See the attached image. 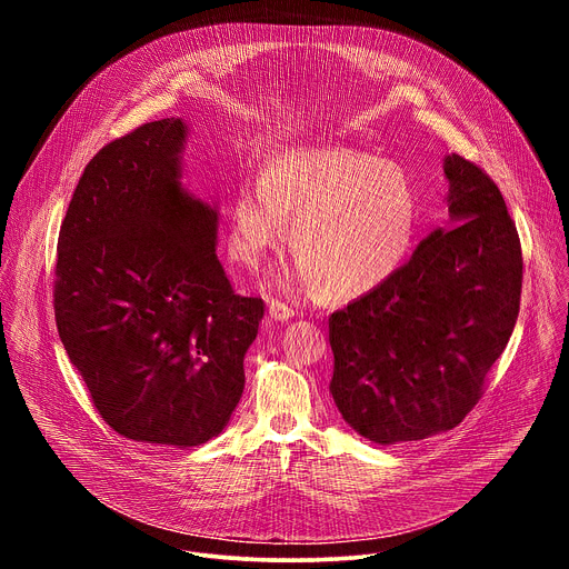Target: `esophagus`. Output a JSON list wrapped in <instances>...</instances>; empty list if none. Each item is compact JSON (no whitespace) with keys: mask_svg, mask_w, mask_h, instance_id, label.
I'll return each instance as SVG.
<instances>
[{"mask_svg":"<svg viewBox=\"0 0 569 569\" xmlns=\"http://www.w3.org/2000/svg\"><path fill=\"white\" fill-rule=\"evenodd\" d=\"M268 312H270V317L277 319V321H288L290 317H295V310H292L288 303H283L281 299H272V301L268 303Z\"/></svg>","mask_w":569,"mask_h":569,"instance_id":"obj_1","label":"esophagus"}]
</instances>
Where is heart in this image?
Segmentation results:
<instances>
[{
  "mask_svg": "<svg viewBox=\"0 0 569 569\" xmlns=\"http://www.w3.org/2000/svg\"><path fill=\"white\" fill-rule=\"evenodd\" d=\"M295 281L323 301H349L385 283L408 259L419 224V193L396 161L345 148L274 154L259 182L229 198L227 252L257 268L286 242Z\"/></svg>",
  "mask_w": 569,
  "mask_h": 569,
  "instance_id": "obj_1",
  "label": "heart"
}]
</instances>
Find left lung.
I'll use <instances>...</instances> for the list:
<instances>
[{"instance_id": "obj_1", "label": "left lung", "mask_w": 569, "mask_h": 569, "mask_svg": "<svg viewBox=\"0 0 569 569\" xmlns=\"http://www.w3.org/2000/svg\"><path fill=\"white\" fill-rule=\"evenodd\" d=\"M443 171L459 224L432 231L385 283L329 317L333 400L376 443L459 426L520 312L522 248L498 184L457 152Z\"/></svg>"}]
</instances>
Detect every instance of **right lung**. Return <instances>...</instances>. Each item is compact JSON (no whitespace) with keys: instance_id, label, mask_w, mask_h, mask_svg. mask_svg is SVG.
Here are the masks:
<instances>
[{"instance_id":"right-lung-1","label":"right lung","mask_w":569,"mask_h":569,"mask_svg":"<svg viewBox=\"0 0 569 569\" xmlns=\"http://www.w3.org/2000/svg\"><path fill=\"white\" fill-rule=\"evenodd\" d=\"M182 119L150 121L86 167L58 233V336L101 419L126 439L191 448L246 387L261 297L236 295L213 207L180 187Z\"/></svg>"}]
</instances>
